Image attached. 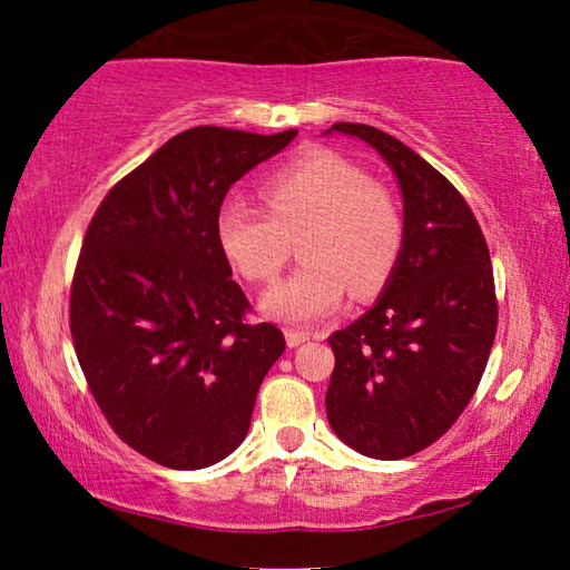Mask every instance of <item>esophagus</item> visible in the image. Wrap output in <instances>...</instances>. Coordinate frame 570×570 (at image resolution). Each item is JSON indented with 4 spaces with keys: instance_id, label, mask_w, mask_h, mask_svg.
Wrapping results in <instances>:
<instances>
[{
    "instance_id": "34e87169",
    "label": "esophagus",
    "mask_w": 570,
    "mask_h": 570,
    "mask_svg": "<svg viewBox=\"0 0 570 570\" xmlns=\"http://www.w3.org/2000/svg\"><path fill=\"white\" fill-rule=\"evenodd\" d=\"M308 334L306 330H286V344L288 346H298V344H304V342H308Z\"/></svg>"
}]
</instances>
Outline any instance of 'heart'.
<instances>
[{
    "label": "heart",
    "instance_id": "obj_1",
    "mask_svg": "<svg viewBox=\"0 0 570 570\" xmlns=\"http://www.w3.org/2000/svg\"><path fill=\"white\" fill-rule=\"evenodd\" d=\"M264 209L226 204L216 216L220 256L250 284L282 274L298 240L302 266L262 296L272 320L306 324L330 316L346 294L377 296L397 268L404 214L390 186L332 150H314L258 188Z\"/></svg>",
    "mask_w": 570,
    "mask_h": 570
}]
</instances>
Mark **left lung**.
<instances>
[{"label":"left lung","instance_id":"obj_1","mask_svg":"<svg viewBox=\"0 0 570 570\" xmlns=\"http://www.w3.org/2000/svg\"><path fill=\"white\" fill-rule=\"evenodd\" d=\"M332 130L390 163L407 236L377 304L330 336L326 417L362 455L402 460L445 435L478 390L498 330L493 266L480 224L440 170L372 125Z\"/></svg>","mask_w":570,"mask_h":570}]
</instances>
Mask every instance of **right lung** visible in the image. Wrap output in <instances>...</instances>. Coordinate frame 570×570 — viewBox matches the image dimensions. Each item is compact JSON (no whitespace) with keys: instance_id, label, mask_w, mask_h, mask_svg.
Listing matches in <instances>:
<instances>
[{"instance_id":"add662e5","label":"right lung","mask_w":570,"mask_h":570,"mask_svg":"<svg viewBox=\"0 0 570 570\" xmlns=\"http://www.w3.org/2000/svg\"><path fill=\"white\" fill-rule=\"evenodd\" d=\"M296 130H183L115 183L88 226L70 332L105 420L140 455L198 470L244 442L256 392L284 354L216 244L228 188Z\"/></svg>"}]
</instances>
